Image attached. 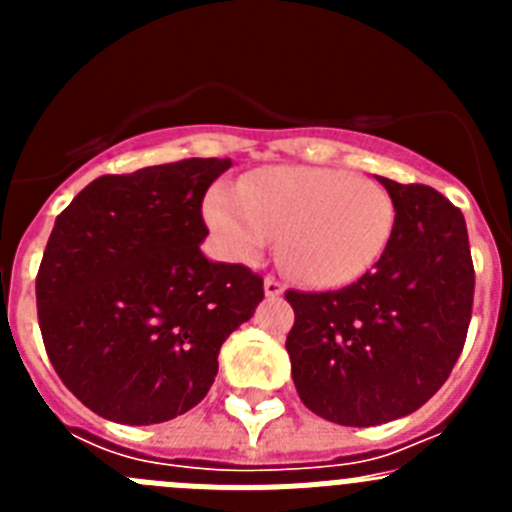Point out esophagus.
<instances>
[{"label":"esophagus","instance_id":"obj_1","mask_svg":"<svg viewBox=\"0 0 512 512\" xmlns=\"http://www.w3.org/2000/svg\"><path fill=\"white\" fill-rule=\"evenodd\" d=\"M264 292H266V297H279L284 292V284L279 282V279H274V277H266L264 279Z\"/></svg>","mask_w":512,"mask_h":512}]
</instances>
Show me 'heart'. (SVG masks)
I'll list each match as a JSON object with an SVG mask.
<instances>
[{"instance_id": "b5f03b06", "label": "heart", "mask_w": 512, "mask_h": 512, "mask_svg": "<svg viewBox=\"0 0 512 512\" xmlns=\"http://www.w3.org/2000/svg\"><path fill=\"white\" fill-rule=\"evenodd\" d=\"M205 220L225 256L251 261L282 230V261L312 287L351 284L382 259L395 228V202L382 184L343 169L269 166L238 192L207 194Z\"/></svg>"}]
</instances>
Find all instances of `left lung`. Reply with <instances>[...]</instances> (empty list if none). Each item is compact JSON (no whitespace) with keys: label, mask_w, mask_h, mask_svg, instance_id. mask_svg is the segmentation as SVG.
Here are the masks:
<instances>
[{"label":"left lung","mask_w":512,"mask_h":512,"mask_svg":"<svg viewBox=\"0 0 512 512\" xmlns=\"http://www.w3.org/2000/svg\"><path fill=\"white\" fill-rule=\"evenodd\" d=\"M395 202L390 246L336 292L287 289L292 379L305 408L338 425L410 415L449 379L474 302L464 215L425 184L377 176Z\"/></svg>","instance_id":"obj_1"}]
</instances>
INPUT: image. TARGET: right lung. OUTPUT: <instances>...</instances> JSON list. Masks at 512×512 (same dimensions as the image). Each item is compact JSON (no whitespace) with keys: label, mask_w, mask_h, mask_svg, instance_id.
I'll return each instance as SVG.
<instances>
[{"label":"right lung","mask_w":512,"mask_h":512,"mask_svg":"<svg viewBox=\"0 0 512 512\" xmlns=\"http://www.w3.org/2000/svg\"><path fill=\"white\" fill-rule=\"evenodd\" d=\"M230 158L104 174L56 217L35 300L45 354L89 410L164 423L215 382L225 338L264 300L243 264L207 261L202 200Z\"/></svg>","instance_id":"1"}]
</instances>
